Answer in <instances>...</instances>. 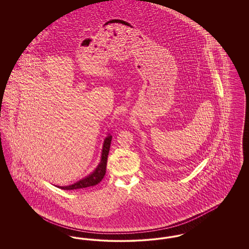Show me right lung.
<instances>
[{"label": "right lung", "mask_w": 249, "mask_h": 249, "mask_svg": "<svg viewBox=\"0 0 249 249\" xmlns=\"http://www.w3.org/2000/svg\"><path fill=\"white\" fill-rule=\"evenodd\" d=\"M111 141H112V135L110 133H108V135L105 139L104 144H103L101 160H100L98 166L96 167V169L90 175H89L88 177L84 178L83 179H80L79 181H77L71 185H69V186H64V187L57 186V187L61 190H80V189H85V188H89V187H93L95 185L99 184L103 180V178H105V175L107 173V157L109 153Z\"/></svg>", "instance_id": "1"}]
</instances>
